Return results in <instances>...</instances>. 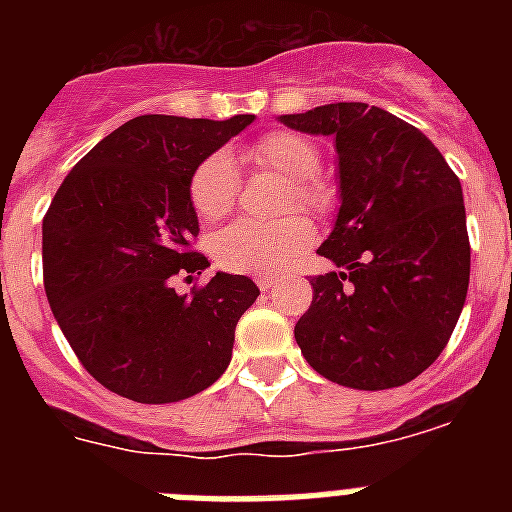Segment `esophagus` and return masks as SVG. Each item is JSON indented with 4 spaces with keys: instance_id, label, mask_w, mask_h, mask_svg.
<instances>
[{
    "instance_id": "esophagus-1",
    "label": "esophagus",
    "mask_w": 512,
    "mask_h": 512,
    "mask_svg": "<svg viewBox=\"0 0 512 512\" xmlns=\"http://www.w3.org/2000/svg\"><path fill=\"white\" fill-rule=\"evenodd\" d=\"M277 282H279V277H259V279H256V284H259L261 292H269V289L274 287Z\"/></svg>"
}]
</instances>
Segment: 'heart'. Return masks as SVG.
Here are the masks:
<instances>
[{
	"label": "heart",
	"instance_id": "heart-1",
	"mask_svg": "<svg viewBox=\"0 0 512 512\" xmlns=\"http://www.w3.org/2000/svg\"><path fill=\"white\" fill-rule=\"evenodd\" d=\"M243 161L253 171H274L289 179L284 210L328 215L336 205V192L320 171V148L300 133H269L243 151ZM241 192V176L225 153L202 158L189 176V202L200 220L215 223L230 215ZM312 223L295 212L274 223L241 220L228 225L212 238V256L217 266L233 274L274 277L289 264H295L312 243Z\"/></svg>",
	"mask_w": 512,
	"mask_h": 512
}]
</instances>
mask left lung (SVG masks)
I'll return each instance as SVG.
<instances>
[{"label":"left lung","mask_w":512,"mask_h":512,"mask_svg":"<svg viewBox=\"0 0 512 512\" xmlns=\"http://www.w3.org/2000/svg\"><path fill=\"white\" fill-rule=\"evenodd\" d=\"M284 125L333 135L341 210L318 248L338 271L310 277L302 356L330 382L390 390L438 359L469 287L459 176L410 122L364 102L323 104Z\"/></svg>","instance_id":"left-lung-1"}]
</instances>
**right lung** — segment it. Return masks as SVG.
<instances>
[{
    "instance_id": "obj_1",
    "label": "right lung",
    "mask_w": 512,
    "mask_h": 512,
    "mask_svg": "<svg viewBox=\"0 0 512 512\" xmlns=\"http://www.w3.org/2000/svg\"><path fill=\"white\" fill-rule=\"evenodd\" d=\"M140 115L81 158L43 217V284L63 336L102 387L143 405L179 402L228 369L235 325L259 287L194 251L189 176L251 125Z\"/></svg>"
}]
</instances>
